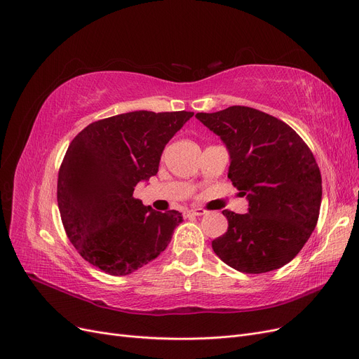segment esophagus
Listing matches in <instances>:
<instances>
[{
    "label": "esophagus",
    "instance_id": "esophagus-1",
    "mask_svg": "<svg viewBox=\"0 0 359 359\" xmlns=\"http://www.w3.org/2000/svg\"><path fill=\"white\" fill-rule=\"evenodd\" d=\"M205 211L202 208H194V210H188L186 211V215H204Z\"/></svg>",
    "mask_w": 359,
    "mask_h": 359
}]
</instances>
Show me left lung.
<instances>
[{
	"mask_svg": "<svg viewBox=\"0 0 359 359\" xmlns=\"http://www.w3.org/2000/svg\"><path fill=\"white\" fill-rule=\"evenodd\" d=\"M195 117L224 142L227 176L249 201L246 214L223 211L229 227L212 241L214 252L248 274L283 267L317 226L323 188L313 152L285 121L251 107Z\"/></svg>",
	"mask_w": 359,
	"mask_h": 359,
	"instance_id": "obj_1",
	"label": "left lung"
}]
</instances>
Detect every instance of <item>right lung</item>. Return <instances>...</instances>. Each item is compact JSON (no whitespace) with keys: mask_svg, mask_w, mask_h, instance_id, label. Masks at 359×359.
Here are the masks:
<instances>
[{"mask_svg":"<svg viewBox=\"0 0 359 359\" xmlns=\"http://www.w3.org/2000/svg\"><path fill=\"white\" fill-rule=\"evenodd\" d=\"M191 111H132L90 123L70 142L57 182L67 238L93 267L128 276L157 258L183 222L145 207L135 186L155 176L161 154Z\"/></svg>","mask_w":359,"mask_h":359,"instance_id":"right-lung-1","label":"right lung"}]
</instances>
